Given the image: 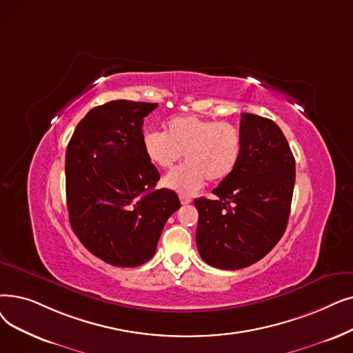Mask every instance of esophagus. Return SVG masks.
Wrapping results in <instances>:
<instances>
[{"instance_id":"obj_1","label":"esophagus","mask_w":353,"mask_h":353,"mask_svg":"<svg viewBox=\"0 0 353 353\" xmlns=\"http://www.w3.org/2000/svg\"><path fill=\"white\" fill-rule=\"evenodd\" d=\"M180 202H181V205H189L192 202V199L188 196H180Z\"/></svg>"}]
</instances>
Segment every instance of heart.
Here are the masks:
<instances>
[{"mask_svg":"<svg viewBox=\"0 0 353 353\" xmlns=\"http://www.w3.org/2000/svg\"><path fill=\"white\" fill-rule=\"evenodd\" d=\"M143 147L147 159L160 168L173 167L185 154L186 163L168 173L164 186L181 194H193L206 179L219 183L236 168L242 139L236 127L196 115H177L165 122V132L148 131Z\"/></svg>","mask_w":353,"mask_h":353,"instance_id":"heart-1","label":"heart"}]
</instances>
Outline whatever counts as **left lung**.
<instances>
[{
    "label": "left lung",
    "instance_id": "obj_1",
    "mask_svg": "<svg viewBox=\"0 0 353 353\" xmlns=\"http://www.w3.org/2000/svg\"><path fill=\"white\" fill-rule=\"evenodd\" d=\"M241 159L213 189L194 199L196 245L202 259L221 270H241L264 258L283 236L293 199L296 160L280 127L241 114Z\"/></svg>",
    "mask_w": 353,
    "mask_h": 353
}]
</instances>
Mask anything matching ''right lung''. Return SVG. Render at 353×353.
<instances>
[{"instance_id":"1","label":"right lung","mask_w":353,"mask_h":353,"mask_svg":"<svg viewBox=\"0 0 353 353\" xmlns=\"http://www.w3.org/2000/svg\"><path fill=\"white\" fill-rule=\"evenodd\" d=\"M157 103L118 99L92 108L66 150L70 226L83 247L115 267H139L156 254L176 192L156 190L160 173L144 152L143 122Z\"/></svg>"}]
</instances>
